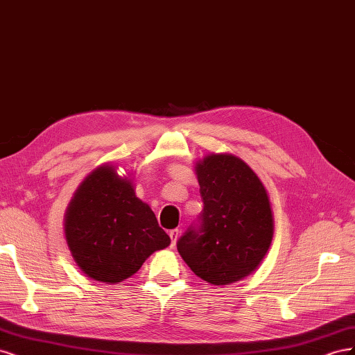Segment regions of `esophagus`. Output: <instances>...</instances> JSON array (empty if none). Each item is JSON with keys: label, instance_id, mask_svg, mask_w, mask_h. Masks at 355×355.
<instances>
[{"label": "esophagus", "instance_id": "1", "mask_svg": "<svg viewBox=\"0 0 355 355\" xmlns=\"http://www.w3.org/2000/svg\"><path fill=\"white\" fill-rule=\"evenodd\" d=\"M170 239H171V245H176V241H178V237H179V230H171L168 232Z\"/></svg>", "mask_w": 355, "mask_h": 355}]
</instances>
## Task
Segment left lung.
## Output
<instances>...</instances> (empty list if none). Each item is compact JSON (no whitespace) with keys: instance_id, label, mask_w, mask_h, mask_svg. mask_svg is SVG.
I'll use <instances>...</instances> for the list:
<instances>
[{"instance_id":"left-lung-1","label":"left lung","mask_w":355,"mask_h":355,"mask_svg":"<svg viewBox=\"0 0 355 355\" xmlns=\"http://www.w3.org/2000/svg\"><path fill=\"white\" fill-rule=\"evenodd\" d=\"M202 210L178 240L192 272L214 286L241 280L261 263L272 240L270 198L254 171L230 154L197 163Z\"/></svg>"}]
</instances>
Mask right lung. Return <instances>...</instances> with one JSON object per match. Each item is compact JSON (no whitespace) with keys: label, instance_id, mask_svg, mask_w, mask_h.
<instances>
[{"label":"right lung","instance_id":"add662e5","mask_svg":"<svg viewBox=\"0 0 355 355\" xmlns=\"http://www.w3.org/2000/svg\"><path fill=\"white\" fill-rule=\"evenodd\" d=\"M65 235L73 261L96 282L121 283L146 257L170 244L151 207L141 201L130 179L102 166L75 192L65 218Z\"/></svg>","mask_w":355,"mask_h":355}]
</instances>
